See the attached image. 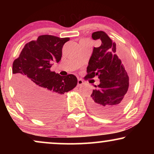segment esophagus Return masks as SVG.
Returning <instances> with one entry per match:
<instances>
[{
	"mask_svg": "<svg viewBox=\"0 0 154 154\" xmlns=\"http://www.w3.org/2000/svg\"><path fill=\"white\" fill-rule=\"evenodd\" d=\"M84 83V82H83V81L82 79H78V86H81L82 85H83V84Z\"/></svg>",
	"mask_w": 154,
	"mask_h": 154,
	"instance_id": "obj_1",
	"label": "esophagus"
}]
</instances>
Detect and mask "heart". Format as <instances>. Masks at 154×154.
<instances>
[{"label":"heart","instance_id":"b5f03b06","mask_svg":"<svg viewBox=\"0 0 154 154\" xmlns=\"http://www.w3.org/2000/svg\"><path fill=\"white\" fill-rule=\"evenodd\" d=\"M87 41V40H82L81 42H83V41Z\"/></svg>","mask_w":154,"mask_h":154}]
</instances>
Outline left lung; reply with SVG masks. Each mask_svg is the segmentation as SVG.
<instances>
[{
  "label": "left lung",
  "mask_w": 154,
  "mask_h": 154,
  "mask_svg": "<svg viewBox=\"0 0 154 154\" xmlns=\"http://www.w3.org/2000/svg\"><path fill=\"white\" fill-rule=\"evenodd\" d=\"M94 40H100V47L94 48L87 67L85 79L98 75L100 85L88 100L91 111L101 116H111L125 106L129 97L132 79L116 52V43L104 31L92 33ZM130 85H129V83Z\"/></svg>",
  "instance_id": "obj_1"
}]
</instances>
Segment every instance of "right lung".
<instances>
[{"label":"right lung","instance_id":"obj_1","mask_svg":"<svg viewBox=\"0 0 154 154\" xmlns=\"http://www.w3.org/2000/svg\"><path fill=\"white\" fill-rule=\"evenodd\" d=\"M69 38L42 35L25 45L14 61L12 73L17 94L25 109L39 119H50L62 109L65 92L77 85L73 74L62 76L50 71L52 63L62 58V50Z\"/></svg>","mask_w":154,"mask_h":154}]
</instances>
